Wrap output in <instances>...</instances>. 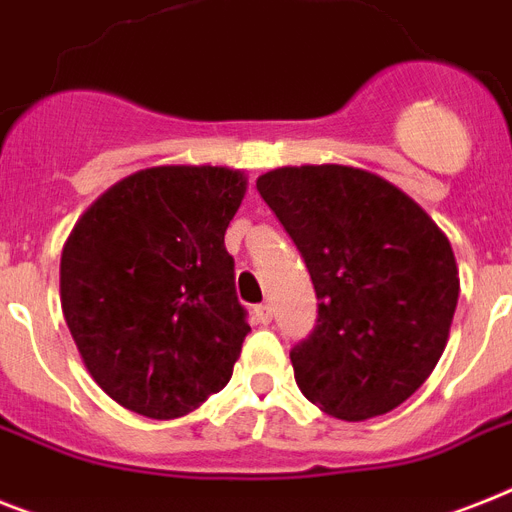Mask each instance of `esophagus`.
I'll use <instances>...</instances> for the list:
<instances>
[{"mask_svg":"<svg viewBox=\"0 0 512 512\" xmlns=\"http://www.w3.org/2000/svg\"><path fill=\"white\" fill-rule=\"evenodd\" d=\"M255 318L260 323H270V321H273V307L265 305V302H263V305H257L255 307Z\"/></svg>","mask_w":512,"mask_h":512,"instance_id":"1","label":"esophagus"}]
</instances>
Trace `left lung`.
Returning a JSON list of instances; mask_svg holds the SVG:
<instances>
[{
  "label": "left lung",
  "mask_w": 512,
  "mask_h": 512,
  "mask_svg": "<svg viewBox=\"0 0 512 512\" xmlns=\"http://www.w3.org/2000/svg\"><path fill=\"white\" fill-rule=\"evenodd\" d=\"M257 191L318 297L315 328L289 352L302 394L342 421L402 405L439 363L458 307L447 236L405 191L360 168H278Z\"/></svg>",
  "instance_id": "left-lung-1"
}]
</instances>
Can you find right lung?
I'll use <instances>...</instances> for the list:
<instances>
[{
  "label": "right lung",
  "mask_w": 512,
  "mask_h": 512,
  "mask_svg": "<svg viewBox=\"0 0 512 512\" xmlns=\"http://www.w3.org/2000/svg\"><path fill=\"white\" fill-rule=\"evenodd\" d=\"M242 170L162 165L107 189L68 236L62 315L102 389L170 421L220 392L249 334L223 236Z\"/></svg>",
  "instance_id": "right-lung-1"
}]
</instances>
